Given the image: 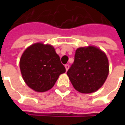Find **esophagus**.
<instances>
[{"instance_id": "obj_1", "label": "esophagus", "mask_w": 125, "mask_h": 125, "mask_svg": "<svg viewBox=\"0 0 125 125\" xmlns=\"http://www.w3.org/2000/svg\"><path fill=\"white\" fill-rule=\"evenodd\" d=\"M65 69H66V71H67V70H69V68H70V65H65Z\"/></svg>"}]
</instances>
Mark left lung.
Returning <instances> with one entry per match:
<instances>
[{
	"instance_id": "obj_1",
	"label": "left lung",
	"mask_w": 125,
	"mask_h": 125,
	"mask_svg": "<svg viewBox=\"0 0 125 125\" xmlns=\"http://www.w3.org/2000/svg\"><path fill=\"white\" fill-rule=\"evenodd\" d=\"M109 65L107 56L93 46L76 50L74 63L67 74L77 91L92 93L100 88L107 79Z\"/></svg>"
}]
</instances>
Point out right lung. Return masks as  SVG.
Returning a JSON list of instances; mask_svg holds the SVG:
<instances>
[{"mask_svg":"<svg viewBox=\"0 0 125 125\" xmlns=\"http://www.w3.org/2000/svg\"><path fill=\"white\" fill-rule=\"evenodd\" d=\"M20 70L27 85L36 92L43 93L52 88L65 67L53 46L35 43L23 53Z\"/></svg>","mask_w":125,"mask_h":125,"instance_id":"obj_1","label":"right lung"}]
</instances>
